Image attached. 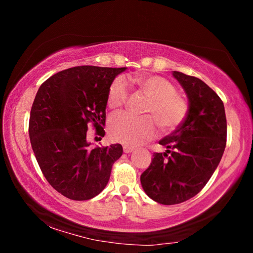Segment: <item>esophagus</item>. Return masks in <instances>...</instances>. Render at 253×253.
<instances>
[{"label": "esophagus", "instance_id": "obj_1", "mask_svg": "<svg viewBox=\"0 0 253 253\" xmlns=\"http://www.w3.org/2000/svg\"><path fill=\"white\" fill-rule=\"evenodd\" d=\"M123 148H124V153H126V154H129V153H131L135 149L134 147L128 146V145H125V146H124Z\"/></svg>", "mask_w": 253, "mask_h": 253}]
</instances>
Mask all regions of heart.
<instances>
[{
    "mask_svg": "<svg viewBox=\"0 0 253 253\" xmlns=\"http://www.w3.org/2000/svg\"><path fill=\"white\" fill-rule=\"evenodd\" d=\"M130 81L149 98L144 113L152 117H134L126 113L113 115L108 122V135L111 140L128 146L148 142L156 135L154 119L165 131L176 129L181 125L187 115V102L176 93V88L169 80L160 76H140ZM128 95L127 81L119 76L109 85L107 105L110 109H117L126 104Z\"/></svg>",
    "mask_w": 253,
    "mask_h": 253,
    "instance_id": "heart-1",
    "label": "heart"
}]
</instances>
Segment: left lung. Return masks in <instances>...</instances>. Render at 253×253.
<instances>
[{"label":"left lung","mask_w":253,"mask_h":253,"mask_svg":"<svg viewBox=\"0 0 253 253\" xmlns=\"http://www.w3.org/2000/svg\"><path fill=\"white\" fill-rule=\"evenodd\" d=\"M188 99L185 119L172 134L160 140L164 153H154L140 175L145 193L157 203L178 204L205 186L224 153L226 118L224 105L202 80L173 71Z\"/></svg>","instance_id":"obj_1"}]
</instances>
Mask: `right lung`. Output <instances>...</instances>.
Masks as SVG:
<instances>
[{
    "label": "right lung",
    "mask_w": 253,
    "mask_h": 253,
    "mask_svg": "<svg viewBox=\"0 0 253 253\" xmlns=\"http://www.w3.org/2000/svg\"><path fill=\"white\" fill-rule=\"evenodd\" d=\"M127 68L80 66L51 76L40 85L29 122L31 146L49 184L75 201L95 198L106 187L121 144L90 147L89 125L104 137L107 93Z\"/></svg>",
    "instance_id": "add662e5"
}]
</instances>
